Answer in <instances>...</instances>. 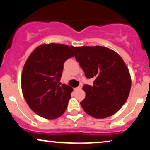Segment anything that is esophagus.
<instances>
[{"label":"esophagus","instance_id":"1","mask_svg":"<svg viewBox=\"0 0 150 150\" xmlns=\"http://www.w3.org/2000/svg\"><path fill=\"white\" fill-rule=\"evenodd\" d=\"M82 89V86H78V87H76V88H74V90L76 91V90H78V89Z\"/></svg>","mask_w":150,"mask_h":150}]
</instances>
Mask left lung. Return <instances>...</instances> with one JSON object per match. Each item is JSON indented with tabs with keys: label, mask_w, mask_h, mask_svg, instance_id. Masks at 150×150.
<instances>
[{
	"label": "left lung",
	"mask_w": 150,
	"mask_h": 150,
	"mask_svg": "<svg viewBox=\"0 0 150 150\" xmlns=\"http://www.w3.org/2000/svg\"><path fill=\"white\" fill-rule=\"evenodd\" d=\"M75 58L92 85H84L86 93L80 104L84 111L96 118L116 113L128 99L131 79L126 65L118 54L103 46L73 47Z\"/></svg>",
	"instance_id": "8db88e82"
}]
</instances>
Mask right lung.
I'll use <instances>...</instances> for the list:
<instances>
[{
    "mask_svg": "<svg viewBox=\"0 0 150 150\" xmlns=\"http://www.w3.org/2000/svg\"><path fill=\"white\" fill-rule=\"evenodd\" d=\"M73 46L49 44L39 46L23 68L21 85L31 109L47 119L61 116L66 110L73 88L60 82L65 61L74 56Z\"/></svg>",
    "mask_w": 150,
    "mask_h": 150,
    "instance_id": "obj_1",
    "label": "right lung"
}]
</instances>
